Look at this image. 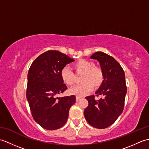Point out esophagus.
<instances>
[{
    "mask_svg": "<svg viewBox=\"0 0 149 149\" xmlns=\"http://www.w3.org/2000/svg\"><path fill=\"white\" fill-rule=\"evenodd\" d=\"M81 99V97H76V101H77V102H78V101L79 100Z\"/></svg>",
    "mask_w": 149,
    "mask_h": 149,
    "instance_id": "1",
    "label": "esophagus"
}]
</instances>
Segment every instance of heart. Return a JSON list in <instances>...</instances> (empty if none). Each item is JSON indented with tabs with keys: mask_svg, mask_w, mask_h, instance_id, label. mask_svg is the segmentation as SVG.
<instances>
[{
	"mask_svg": "<svg viewBox=\"0 0 149 149\" xmlns=\"http://www.w3.org/2000/svg\"><path fill=\"white\" fill-rule=\"evenodd\" d=\"M73 68L77 75H81L80 81L82 83L72 88L69 92L77 97H83L91 92L93 87L98 88L102 86L104 81V72L99 66H95L93 61L89 60L79 59L73 65ZM61 77L63 82L68 86L75 83V77L74 72L67 67L62 69Z\"/></svg>",
	"mask_w": 149,
	"mask_h": 149,
	"instance_id": "heart-1",
	"label": "heart"
}]
</instances>
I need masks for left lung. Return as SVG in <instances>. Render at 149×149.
I'll return each instance as SVG.
<instances>
[{"label":"left lung","instance_id":"8db88e82","mask_svg":"<svg viewBox=\"0 0 149 149\" xmlns=\"http://www.w3.org/2000/svg\"><path fill=\"white\" fill-rule=\"evenodd\" d=\"M90 58L97 59L104 72V81L95 95L86 97L88 106L84 115L90 125L97 129L111 125L121 115L127 93L125 73L118 61L106 53L97 52Z\"/></svg>","mask_w":149,"mask_h":149}]
</instances>
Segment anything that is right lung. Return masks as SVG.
<instances>
[{"label": "right lung", "mask_w": 149, "mask_h": 149, "mask_svg": "<svg viewBox=\"0 0 149 149\" xmlns=\"http://www.w3.org/2000/svg\"><path fill=\"white\" fill-rule=\"evenodd\" d=\"M75 60L57 50H48L31 64L27 75L26 97L34 120L43 128L56 130L64 125L75 96L58 97L67 89L61 72Z\"/></svg>", "instance_id": "add662e5"}]
</instances>
